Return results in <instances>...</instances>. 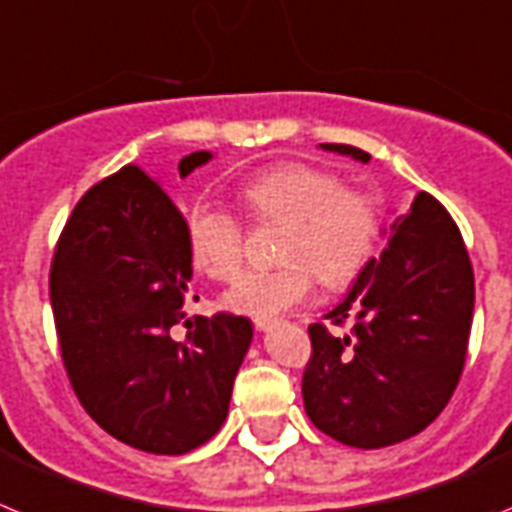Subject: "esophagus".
<instances>
[{
  "instance_id": "34e87169",
  "label": "esophagus",
  "mask_w": 512,
  "mask_h": 512,
  "mask_svg": "<svg viewBox=\"0 0 512 512\" xmlns=\"http://www.w3.org/2000/svg\"><path fill=\"white\" fill-rule=\"evenodd\" d=\"M273 324H275L273 317H257V319H255V327H257V330H270Z\"/></svg>"
}]
</instances>
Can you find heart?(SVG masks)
<instances>
[{"instance_id": "b5f03b06", "label": "heart", "mask_w": 512, "mask_h": 512, "mask_svg": "<svg viewBox=\"0 0 512 512\" xmlns=\"http://www.w3.org/2000/svg\"><path fill=\"white\" fill-rule=\"evenodd\" d=\"M237 201L255 224H281L278 260L247 270L226 291V306L244 317H275L311 299L317 278L348 288L376 257L384 211L371 190L348 188L317 164L281 162L237 185ZM190 260L213 281H231L242 268L244 224L216 203H195L185 216Z\"/></svg>"}]
</instances>
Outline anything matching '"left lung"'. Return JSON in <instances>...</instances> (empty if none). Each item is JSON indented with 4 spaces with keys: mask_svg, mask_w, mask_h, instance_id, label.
Instances as JSON below:
<instances>
[{
    "mask_svg": "<svg viewBox=\"0 0 512 512\" xmlns=\"http://www.w3.org/2000/svg\"><path fill=\"white\" fill-rule=\"evenodd\" d=\"M368 162L358 146L322 144ZM474 314V270L451 213L417 193L348 299L309 327L301 394L309 420L353 448H384L425 430L459 384Z\"/></svg>",
    "mask_w": 512,
    "mask_h": 512,
    "instance_id": "8db88e82",
    "label": "left lung"
}]
</instances>
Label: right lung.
Returning a JSON list of instances; mask_svg holds the SVG:
<instances>
[{
  "mask_svg": "<svg viewBox=\"0 0 512 512\" xmlns=\"http://www.w3.org/2000/svg\"><path fill=\"white\" fill-rule=\"evenodd\" d=\"M211 159L193 151L180 177ZM193 260L185 216L154 177L126 164L82 195L51 262V306L71 389L105 433L180 456L219 433L252 322L185 319ZM182 323L189 335L174 337Z\"/></svg>",
  "mask_w": 512,
  "mask_h": 512,
  "instance_id": "1",
  "label": "right lung"
}]
</instances>
